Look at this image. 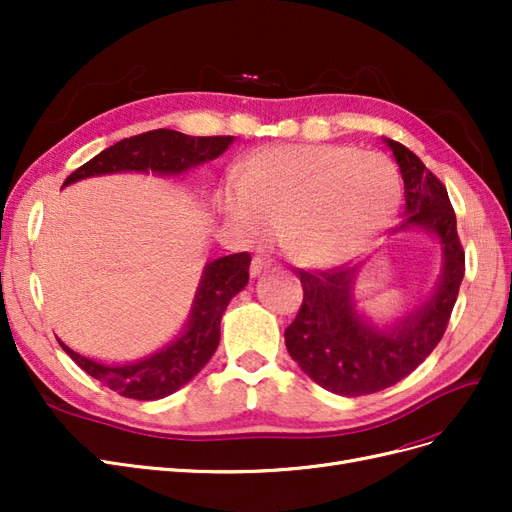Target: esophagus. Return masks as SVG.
<instances>
[{
	"mask_svg": "<svg viewBox=\"0 0 512 512\" xmlns=\"http://www.w3.org/2000/svg\"><path fill=\"white\" fill-rule=\"evenodd\" d=\"M273 267V260L267 256H254L252 258V265H250V273L252 275H260L262 271H267Z\"/></svg>",
	"mask_w": 512,
	"mask_h": 512,
	"instance_id": "34e87169",
	"label": "esophagus"
}]
</instances>
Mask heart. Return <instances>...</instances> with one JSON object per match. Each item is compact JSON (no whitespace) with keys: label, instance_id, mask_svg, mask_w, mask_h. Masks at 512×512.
Wrapping results in <instances>:
<instances>
[{"label":"heart","instance_id":"obj_1","mask_svg":"<svg viewBox=\"0 0 512 512\" xmlns=\"http://www.w3.org/2000/svg\"><path fill=\"white\" fill-rule=\"evenodd\" d=\"M397 166L352 145H280L247 158L237 190L224 196L228 220L250 237L282 230L290 250L314 265L342 262L395 218Z\"/></svg>","mask_w":512,"mask_h":512}]
</instances>
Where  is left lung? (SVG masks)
Returning <instances> with one entry per match:
<instances>
[{
	"instance_id": "obj_1",
	"label": "left lung",
	"mask_w": 512,
	"mask_h": 512,
	"mask_svg": "<svg viewBox=\"0 0 512 512\" xmlns=\"http://www.w3.org/2000/svg\"><path fill=\"white\" fill-rule=\"evenodd\" d=\"M404 177L406 222L436 235L444 271L429 301L380 331L356 312L352 299L354 269H299L303 303L284 331L286 348L305 374L322 389L361 397L404 380L438 346L466 273V254L457 235V218L444 183L414 153L384 138ZM401 226V228H404Z\"/></svg>"
}]
</instances>
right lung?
I'll list each match as a JSON object with an SVG mask.
<instances>
[{"label": "right lung", "mask_w": 512, "mask_h": 512, "mask_svg": "<svg viewBox=\"0 0 512 512\" xmlns=\"http://www.w3.org/2000/svg\"><path fill=\"white\" fill-rule=\"evenodd\" d=\"M235 136H188L175 130H151L136 134L113 147L104 149L96 158L85 162L81 168L64 181L70 185L87 177L123 173H160L177 175L196 164L215 160L230 147ZM252 256L247 252L222 256L209 262L200 280L190 322L185 331L168 344L164 350L147 356L143 361L128 365H104L76 354L61 339L70 359L91 378L100 380L111 391L123 397L153 401L179 391L203 369L220 344V322L230 299L241 292L250 280Z\"/></svg>", "instance_id": "1"}]
</instances>
